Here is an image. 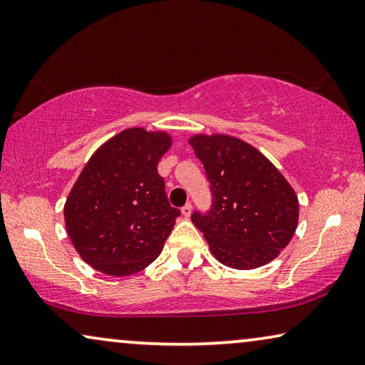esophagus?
Instances as JSON below:
<instances>
[{"label":"esophagus","instance_id":"obj_1","mask_svg":"<svg viewBox=\"0 0 365 365\" xmlns=\"http://www.w3.org/2000/svg\"><path fill=\"white\" fill-rule=\"evenodd\" d=\"M181 212H182L184 217H189V215L192 214V205H191V204H186V205H184V207L181 209Z\"/></svg>","mask_w":365,"mask_h":365}]
</instances>
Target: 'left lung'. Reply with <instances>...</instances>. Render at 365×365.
<instances>
[{
  "mask_svg": "<svg viewBox=\"0 0 365 365\" xmlns=\"http://www.w3.org/2000/svg\"><path fill=\"white\" fill-rule=\"evenodd\" d=\"M212 192L209 212L192 214L222 265L252 270L267 265L297 230L298 195L257 148L230 135L189 138Z\"/></svg>",
  "mask_w": 365,
  "mask_h": 365,
  "instance_id": "left-lung-1",
  "label": "left lung"
}]
</instances>
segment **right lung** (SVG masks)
Returning <instances> with one entry per match:
<instances>
[{
	"instance_id": "right-lung-1",
	"label": "right lung",
	"mask_w": 365,
	"mask_h": 365,
	"mask_svg": "<svg viewBox=\"0 0 365 365\" xmlns=\"http://www.w3.org/2000/svg\"><path fill=\"white\" fill-rule=\"evenodd\" d=\"M166 131L135 126L115 135L83 166L64 205L66 229L81 258L110 277L138 273L160 255L179 210L168 202L158 163Z\"/></svg>"
}]
</instances>
